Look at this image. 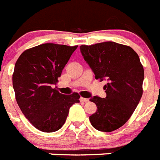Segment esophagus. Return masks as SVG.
<instances>
[{"mask_svg":"<svg viewBox=\"0 0 160 160\" xmlns=\"http://www.w3.org/2000/svg\"><path fill=\"white\" fill-rule=\"evenodd\" d=\"M80 101H81V102H88L89 99L87 98H83V97H81V98H80Z\"/></svg>","mask_w":160,"mask_h":160,"instance_id":"esophagus-1","label":"esophagus"}]
</instances>
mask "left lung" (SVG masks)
<instances>
[{"instance_id":"1","label":"left lung","mask_w":160,"mask_h":160,"mask_svg":"<svg viewBox=\"0 0 160 160\" xmlns=\"http://www.w3.org/2000/svg\"><path fill=\"white\" fill-rule=\"evenodd\" d=\"M80 51L96 80H107L106 98L94 96L97 110L89 117L98 131L112 132L130 118L143 94L144 68L130 46L114 42L80 46Z\"/></svg>"}]
</instances>
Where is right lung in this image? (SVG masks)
Returning a JSON list of instances; mask_svg holds the SVG:
<instances>
[{
  "label": "right lung",
  "instance_id": "add662e5",
  "mask_svg": "<svg viewBox=\"0 0 160 160\" xmlns=\"http://www.w3.org/2000/svg\"><path fill=\"white\" fill-rule=\"evenodd\" d=\"M78 46L45 43L26 50L15 65L12 85L18 106L26 118L42 132L58 130L80 95H63L53 88Z\"/></svg>",
  "mask_w": 160,
  "mask_h": 160
}]
</instances>
